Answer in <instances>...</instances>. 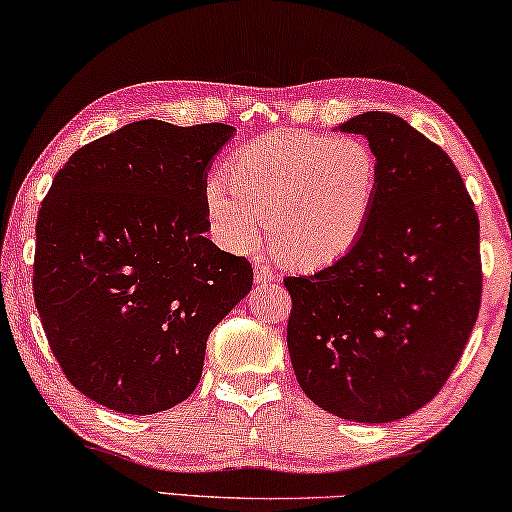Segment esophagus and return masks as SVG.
Here are the masks:
<instances>
[{
	"label": "esophagus",
	"mask_w": 512,
	"mask_h": 512,
	"mask_svg": "<svg viewBox=\"0 0 512 512\" xmlns=\"http://www.w3.org/2000/svg\"><path fill=\"white\" fill-rule=\"evenodd\" d=\"M254 279H256V283H270V281L277 279V272L272 270L270 263L258 261V263L254 265Z\"/></svg>",
	"instance_id": "34e87169"
}]
</instances>
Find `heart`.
<instances>
[{
    "label": "heart",
    "instance_id": "heart-1",
    "mask_svg": "<svg viewBox=\"0 0 512 512\" xmlns=\"http://www.w3.org/2000/svg\"><path fill=\"white\" fill-rule=\"evenodd\" d=\"M229 180L203 190L210 226L231 251L261 240V217L274 254L293 267H320L348 254L371 217L380 160L361 137L274 132L240 148Z\"/></svg>",
    "mask_w": 512,
    "mask_h": 512
}]
</instances>
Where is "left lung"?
<instances>
[{
    "instance_id": "left-lung-1",
    "label": "left lung",
    "mask_w": 512,
    "mask_h": 512,
    "mask_svg": "<svg viewBox=\"0 0 512 512\" xmlns=\"http://www.w3.org/2000/svg\"><path fill=\"white\" fill-rule=\"evenodd\" d=\"M380 160L364 233L316 274L286 277L288 352L302 391L359 423L430 403L462 357L481 309L478 215L442 148L396 114L341 125Z\"/></svg>"
}]
</instances>
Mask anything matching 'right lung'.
I'll return each instance as SVG.
<instances>
[{
  "mask_svg": "<svg viewBox=\"0 0 512 512\" xmlns=\"http://www.w3.org/2000/svg\"><path fill=\"white\" fill-rule=\"evenodd\" d=\"M224 123L137 121L54 176L36 222L34 302L61 371L86 398L155 414L199 384L208 336L254 270L206 238V176Z\"/></svg>",
  "mask_w": 512,
  "mask_h": 512,
  "instance_id": "add662e5",
  "label": "right lung"
}]
</instances>
